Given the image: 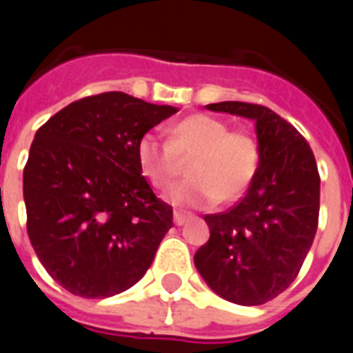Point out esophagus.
Returning a JSON list of instances; mask_svg holds the SVG:
<instances>
[{
  "mask_svg": "<svg viewBox=\"0 0 353 353\" xmlns=\"http://www.w3.org/2000/svg\"><path fill=\"white\" fill-rule=\"evenodd\" d=\"M174 223H176L177 227H181V225L187 223V215L179 214V212H174Z\"/></svg>",
  "mask_w": 353,
  "mask_h": 353,
  "instance_id": "34e87169",
  "label": "esophagus"
}]
</instances>
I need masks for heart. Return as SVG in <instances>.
Wrapping results in <instances>:
<instances>
[{
    "label": "heart",
    "mask_w": 353,
    "mask_h": 353,
    "mask_svg": "<svg viewBox=\"0 0 353 353\" xmlns=\"http://www.w3.org/2000/svg\"><path fill=\"white\" fill-rule=\"evenodd\" d=\"M136 153L141 174L157 189L174 183L183 168L181 161L191 159L187 172L192 179L166 194L170 204L179 208L240 199L257 176L261 162L259 145L248 132H232L225 121L204 113L179 121L170 130V141L147 132Z\"/></svg>",
    "instance_id": "obj_1"
}]
</instances>
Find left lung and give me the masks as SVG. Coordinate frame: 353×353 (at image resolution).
Masks as SVG:
<instances>
[{
    "label": "left lung",
    "mask_w": 353,
    "mask_h": 353,
    "mask_svg": "<svg viewBox=\"0 0 353 353\" xmlns=\"http://www.w3.org/2000/svg\"><path fill=\"white\" fill-rule=\"evenodd\" d=\"M206 108L252 119L261 162L236 206L204 217L210 240L194 253V266L225 301L265 304L291 285L316 236V159L295 126L272 109L245 101H219Z\"/></svg>",
    "instance_id": "left-lung-1"
}]
</instances>
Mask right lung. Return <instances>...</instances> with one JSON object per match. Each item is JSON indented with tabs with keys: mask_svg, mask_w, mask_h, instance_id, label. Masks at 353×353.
Here are the masks:
<instances>
[{
	"mask_svg": "<svg viewBox=\"0 0 353 353\" xmlns=\"http://www.w3.org/2000/svg\"><path fill=\"white\" fill-rule=\"evenodd\" d=\"M177 108L124 92L88 96L35 132L24 168L28 236L73 295L105 299L143 278L172 206L141 176L138 141Z\"/></svg>",
	"mask_w": 353,
	"mask_h": 353,
	"instance_id": "right-lung-1",
	"label": "right lung"
}]
</instances>
